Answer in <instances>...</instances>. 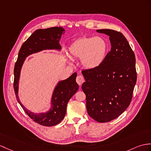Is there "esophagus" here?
Here are the masks:
<instances>
[{
  "label": "esophagus",
  "instance_id": "obj_1",
  "mask_svg": "<svg viewBox=\"0 0 151 151\" xmlns=\"http://www.w3.org/2000/svg\"><path fill=\"white\" fill-rule=\"evenodd\" d=\"M76 81L77 83H78V85H79L80 87H81L82 83L84 82V78H83V76H82V75H78V76L76 77Z\"/></svg>",
  "mask_w": 151,
  "mask_h": 151
}]
</instances>
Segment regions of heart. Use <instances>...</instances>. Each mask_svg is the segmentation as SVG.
<instances>
[{"label":"heart","mask_w":151,"mask_h":151,"mask_svg":"<svg viewBox=\"0 0 151 151\" xmlns=\"http://www.w3.org/2000/svg\"><path fill=\"white\" fill-rule=\"evenodd\" d=\"M108 44L101 37H83L75 40L70 45V57L80 58V63L87 69H95L100 66L106 58Z\"/></svg>","instance_id":"b5f03b06"}]
</instances>
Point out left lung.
Instances as JSON below:
<instances>
[{
	"mask_svg": "<svg viewBox=\"0 0 151 151\" xmlns=\"http://www.w3.org/2000/svg\"><path fill=\"white\" fill-rule=\"evenodd\" d=\"M109 37L111 51L99 67L82 71L86 82L82 89L86 96L89 116L101 123L116 118L130 104L137 78L134 52L124 35L112 29H98Z\"/></svg>",
	"mask_w": 151,
	"mask_h": 151,
	"instance_id": "8db88e82",
	"label": "left lung"
}]
</instances>
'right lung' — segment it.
<instances>
[{
    "label": "right lung",
    "mask_w": 151,
    "mask_h": 151,
    "mask_svg": "<svg viewBox=\"0 0 151 151\" xmlns=\"http://www.w3.org/2000/svg\"><path fill=\"white\" fill-rule=\"evenodd\" d=\"M65 29L62 27H52L36 30L24 42L19 52L18 58L14 68V90L18 102L25 113L32 120L44 126H53L58 124L64 118L69 100L78 89L76 82L77 73H74L69 78L60 80L55 86L51 99V107L44 113H35L24 107L19 97L20 76L26 58L32 54L43 50H61L60 40Z\"/></svg>",
    "instance_id": "right-lung-1"
}]
</instances>
